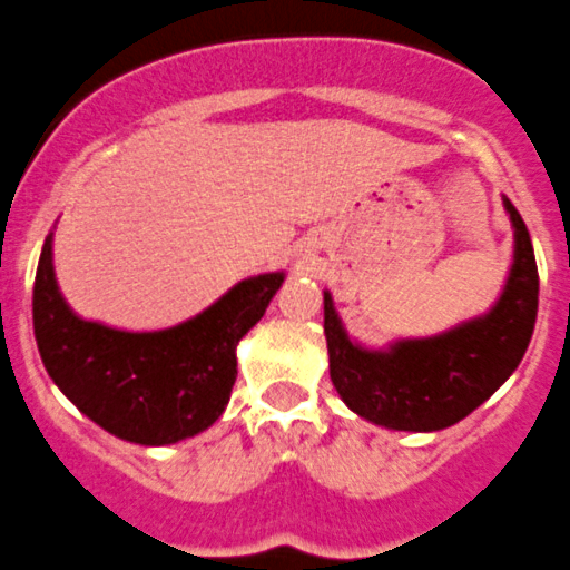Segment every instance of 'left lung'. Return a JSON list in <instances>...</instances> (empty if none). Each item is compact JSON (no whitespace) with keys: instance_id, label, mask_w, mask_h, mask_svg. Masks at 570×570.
Returning <instances> with one entry per match:
<instances>
[{"instance_id":"8db88e82","label":"left lung","mask_w":570,"mask_h":570,"mask_svg":"<svg viewBox=\"0 0 570 570\" xmlns=\"http://www.w3.org/2000/svg\"><path fill=\"white\" fill-rule=\"evenodd\" d=\"M514 224V264L494 309L423 341L372 352L348 341L332 295L323 292L330 374L352 412L397 432H440L469 417L520 366L537 323L540 275L525 222L505 198Z\"/></svg>"}]
</instances>
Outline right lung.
<instances>
[{"mask_svg": "<svg viewBox=\"0 0 570 570\" xmlns=\"http://www.w3.org/2000/svg\"><path fill=\"white\" fill-rule=\"evenodd\" d=\"M281 284L284 273L240 281L173 330H110L65 304L48 235L33 284L36 346L65 397L105 432L138 445L178 443L222 417L238 377L235 346Z\"/></svg>", "mask_w": 570, "mask_h": 570, "instance_id": "obj_1", "label": "right lung"}]
</instances>
